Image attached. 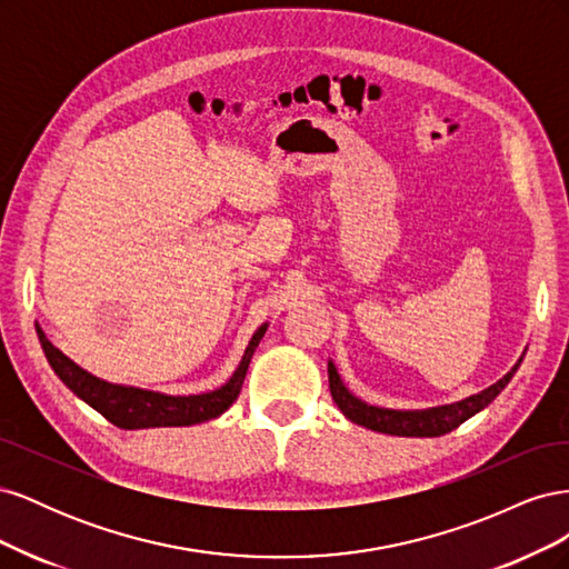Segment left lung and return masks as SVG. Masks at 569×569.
Wrapping results in <instances>:
<instances>
[{
	"label": "left lung",
	"instance_id": "obj_1",
	"mask_svg": "<svg viewBox=\"0 0 569 569\" xmlns=\"http://www.w3.org/2000/svg\"><path fill=\"white\" fill-rule=\"evenodd\" d=\"M525 356V353H522ZM522 356L518 363L506 372L496 385L481 389L479 393L468 396V399L449 403V406H435V408H422V410H393V408H380L370 406L363 399L353 396L347 385L341 382L337 372V366L327 363V375H330V391L337 408L347 416L351 422L375 429V432L393 435V437H441L449 435L458 425H462L468 418L477 416L479 410H485L498 393L506 389V385L512 380V375L518 372Z\"/></svg>",
	"mask_w": 569,
	"mask_h": 569
}]
</instances>
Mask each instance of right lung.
<instances>
[{
  "instance_id": "right-lung-1",
  "label": "right lung",
  "mask_w": 569,
  "mask_h": 569,
  "mask_svg": "<svg viewBox=\"0 0 569 569\" xmlns=\"http://www.w3.org/2000/svg\"><path fill=\"white\" fill-rule=\"evenodd\" d=\"M36 330L51 370L57 372L59 380L71 389L80 401L101 412V416L120 429H149V427H189V425H199L222 416V412L234 403L239 391H242L251 356L258 347V341L263 339L268 322H263L253 332L242 360H239L237 370L232 372V377L226 385L213 391L189 393V396H170V393L151 391V389L99 380V377L82 370L66 353H61L54 343L44 337L40 325H36Z\"/></svg>"
}]
</instances>
